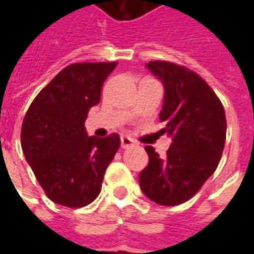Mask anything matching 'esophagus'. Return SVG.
<instances>
[{
  "mask_svg": "<svg viewBox=\"0 0 254 254\" xmlns=\"http://www.w3.org/2000/svg\"><path fill=\"white\" fill-rule=\"evenodd\" d=\"M136 143L134 140L130 138L129 136H121V147L122 148H130V147H134Z\"/></svg>",
  "mask_w": 254,
  "mask_h": 254,
  "instance_id": "1",
  "label": "esophagus"
}]
</instances>
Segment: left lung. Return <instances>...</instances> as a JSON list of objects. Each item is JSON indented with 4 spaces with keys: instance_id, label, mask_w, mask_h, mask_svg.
I'll list each match as a JSON object with an SVG mask.
<instances>
[{
    "instance_id": "obj_1",
    "label": "left lung",
    "mask_w": 254,
    "mask_h": 254,
    "mask_svg": "<svg viewBox=\"0 0 254 254\" xmlns=\"http://www.w3.org/2000/svg\"><path fill=\"white\" fill-rule=\"evenodd\" d=\"M145 66L165 88L159 114L165 127L159 133L171 138V145L165 156L145 147L149 160L138 182L149 200L178 205L194 196L218 167L226 141L224 109L197 73L166 61Z\"/></svg>"
}]
</instances>
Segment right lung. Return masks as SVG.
I'll use <instances>...</instances> for the list:
<instances>
[{
  "instance_id": "add662e5",
  "label": "right lung",
  "mask_w": 254,
  "mask_h": 254,
  "mask_svg": "<svg viewBox=\"0 0 254 254\" xmlns=\"http://www.w3.org/2000/svg\"><path fill=\"white\" fill-rule=\"evenodd\" d=\"M117 63L72 64L38 94L21 127V148L46 196L69 208L88 205L121 145L117 133L88 136L89 109Z\"/></svg>"
}]
</instances>
